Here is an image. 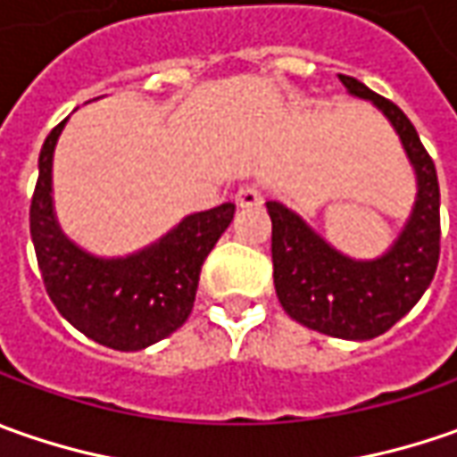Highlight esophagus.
Here are the masks:
<instances>
[{
  "instance_id": "34e87169",
  "label": "esophagus",
  "mask_w": 457,
  "mask_h": 457,
  "mask_svg": "<svg viewBox=\"0 0 457 457\" xmlns=\"http://www.w3.org/2000/svg\"><path fill=\"white\" fill-rule=\"evenodd\" d=\"M264 201V190L259 187L256 183H246L241 185L237 190V203L241 208H249V205H259V203Z\"/></svg>"
}]
</instances>
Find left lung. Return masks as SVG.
<instances>
[{"label":"left lung","mask_w":457,"mask_h":457,"mask_svg":"<svg viewBox=\"0 0 457 457\" xmlns=\"http://www.w3.org/2000/svg\"><path fill=\"white\" fill-rule=\"evenodd\" d=\"M341 80L353 96L374 101L395 124L420 185L412 219L389 254L353 262L315 237L290 208L270 201L274 290L292 320L325 336L369 341L402 320L430 287L440 259V185L420 134L395 101L351 76L341 73Z\"/></svg>","instance_id":"left-lung-1"}]
</instances>
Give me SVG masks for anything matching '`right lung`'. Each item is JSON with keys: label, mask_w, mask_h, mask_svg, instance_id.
I'll return each mask as SVG.
<instances>
[{"label": "right lung", "mask_w": 457, "mask_h": 457, "mask_svg": "<svg viewBox=\"0 0 457 457\" xmlns=\"http://www.w3.org/2000/svg\"><path fill=\"white\" fill-rule=\"evenodd\" d=\"M61 121L40 150V175L29 203V237L45 290L62 318L91 341L139 351L187 320L205 256L228 228L237 205L193 213L150 249L127 259H96L62 237L50 198L53 150Z\"/></svg>", "instance_id": "right-lung-1"}]
</instances>
